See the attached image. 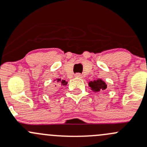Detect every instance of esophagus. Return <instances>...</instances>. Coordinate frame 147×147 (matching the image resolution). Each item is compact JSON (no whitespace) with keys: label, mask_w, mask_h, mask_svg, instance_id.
I'll return each mask as SVG.
<instances>
[{"label":"esophagus","mask_w":147,"mask_h":147,"mask_svg":"<svg viewBox=\"0 0 147 147\" xmlns=\"http://www.w3.org/2000/svg\"><path fill=\"white\" fill-rule=\"evenodd\" d=\"M75 78H82V75H81V74H80V73H76L75 75Z\"/></svg>","instance_id":"obj_1"}]
</instances>
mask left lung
Segmentation results:
<instances>
[{"label":"left lung","mask_w":147,"mask_h":147,"mask_svg":"<svg viewBox=\"0 0 147 147\" xmlns=\"http://www.w3.org/2000/svg\"><path fill=\"white\" fill-rule=\"evenodd\" d=\"M89 86L91 88V90H92L95 92H99L100 90H104L107 88V85L105 82L100 79H98L97 80L90 81L89 82Z\"/></svg>","instance_id":"obj_1"}]
</instances>
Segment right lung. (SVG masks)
I'll use <instances>...</instances> for the list:
<instances>
[{
    "label": "right lung",
    "mask_w": 147,
    "mask_h": 147,
    "mask_svg": "<svg viewBox=\"0 0 147 147\" xmlns=\"http://www.w3.org/2000/svg\"><path fill=\"white\" fill-rule=\"evenodd\" d=\"M56 80V82L57 83V85H66L67 84V82H66L65 80H61V79H57V80ZM54 80V81H55ZM56 86V85H55Z\"/></svg>",
    "instance_id": "obj_1"
}]
</instances>
